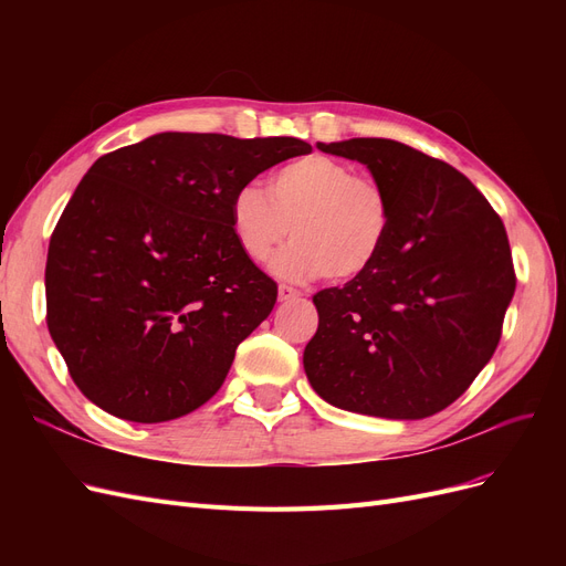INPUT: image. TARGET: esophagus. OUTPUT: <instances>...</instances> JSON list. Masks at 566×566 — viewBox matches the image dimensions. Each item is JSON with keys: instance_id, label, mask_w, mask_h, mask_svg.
<instances>
[{"instance_id": "34e87169", "label": "esophagus", "mask_w": 566, "mask_h": 566, "mask_svg": "<svg viewBox=\"0 0 566 566\" xmlns=\"http://www.w3.org/2000/svg\"><path fill=\"white\" fill-rule=\"evenodd\" d=\"M302 293L297 287H293V285H285V283H281L279 285V302H290V300H297Z\"/></svg>"}]
</instances>
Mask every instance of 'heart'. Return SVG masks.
<instances>
[{
    "label": "heart",
    "mask_w": 566,
    "mask_h": 566,
    "mask_svg": "<svg viewBox=\"0 0 566 566\" xmlns=\"http://www.w3.org/2000/svg\"><path fill=\"white\" fill-rule=\"evenodd\" d=\"M231 233L252 262L273 256L287 281H352L378 260L391 224L385 186L328 156L300 158L271 175L266 191L248 184L231 198Z\"/></svg>",
    "instance_id": "obj_1"
}]
</instances>
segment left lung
Segmentation results:
<instances>
[{
    "mask_svg": "<svg viewBox=\"0 0 566 566\" xmlns=\"http://www.w3.org/2000/svg\"><path fill=\"white\" fill-rule=\"evenodd\" d=\"M368 167L391 205L375 264L314 295L304 373L352 413L422 420L451 406L499 347L515 271L501 217L455 167L391 139L316 144Z\"/></svg>",
    "mask_w": 566,
    "mask_h": 566,
    "instance_id": "obj_1",
    "label": "left lung"
}]
</instances>
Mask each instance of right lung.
I'll use <instances>...</instances> for the list:
<instances>
[{
	"label": "right lung",
	"instance_id": "right-lung-1",
	"mask_svg": "<svg viewBox=\"0 0 566 566\" xmlns=\"http://www.w3.org/2000/svg\"><path fill=\"white\" fill-rule=\"evenodd\" d=\"M295 136L163 132L98 158L51 233L46 325L80 391L129 422L210 401L276 283L231 233V198L306 156Z\"/></svg>",
	"mask_w": 566,
	"mask_h": 566
}]
</instances>
